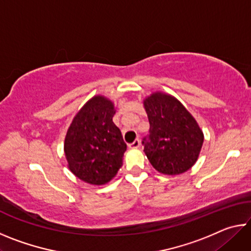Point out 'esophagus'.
I'll list each match as a JSON object with an SVG mask.
<instances>
[{
  "mask_svg": "<svg viewBox=\"0 0 251 251\" xmlns=\"http://www.w3.org/2000/svg\"><path fill=\"white\" fill-rule=\"evenodd\" d=\"M139 146H141V142H139V139H135V141L129 144L128 147L131 148V150H135V148H138Z\"/></svg>",
  "mask_w": 251,
  "mask_h": 251,
  "instance_id": "esophagus-1",
  "label": "esophagus"
}]
</instances>
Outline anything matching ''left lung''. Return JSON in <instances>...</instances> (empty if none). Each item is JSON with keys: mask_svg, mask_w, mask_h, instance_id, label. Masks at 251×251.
<instances>
[{"mask_svg": "<svg viewBox=\"0 0 251 251\" xmlns=\"http://www.w3.org/2000/svg\"><path fill=\"white\" fill-rule=\"evenodd\" d=\"M143 103L151 125L144 151L151 166L169 176L187 172L196 164L203 143L197 121L167 93H151Z\"/></svg>", "mask_w": 251, "mask_h": 251, "instance_id": "left-lung-1", "label": "left lung"}]
</instances>
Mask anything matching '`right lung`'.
Wrapping results in <instances>:
<instances>
[{
    "label": "right lung",
    "mask_w": 251,
    "mask_h": 251,
    "mask_svg": "<svg viewBox=\"0 0 251 251\" xmlns=\"http://www.w3.org/2000/svg\"><path fill=\"white\" fill-rule=\"evenodd\" d=\"M115 105L103 95L88 100L72 121L64 141L67 167L87 184L105 185L123 166L126 144L114 124Z\"/></svg>",
    "instance_id": "1"
}]
</instances>
